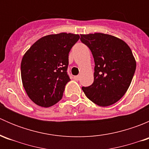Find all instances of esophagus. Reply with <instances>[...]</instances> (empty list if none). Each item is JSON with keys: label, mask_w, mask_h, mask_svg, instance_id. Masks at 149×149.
I'll list each match as a JSON object with an SVG mask.
<instances>
[{"label": "esophagus", "mask_w": 149, "mask_h": 149, "mask_svg": "<svg viewBox=\"0 0 149 149\" xmlns=\"http://www.w3.org/2000/svg\"><path fill=\"white\" fill-rule=\"evenodd\" d=\"M73 79H74L76 81H79V79H80V76H75L74 77H73Z\"/></svg>", "instance_id": "1"}]
</instances>
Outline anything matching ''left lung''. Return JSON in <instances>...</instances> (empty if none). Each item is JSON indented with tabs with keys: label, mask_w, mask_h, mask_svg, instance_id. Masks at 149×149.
Here are the masks:
<instances>
[{
	"label": "left lung",
	"mask_w": 149,
	"mask_h": 149,
	"mask_svg": "<svg viewBox=\"0 0 149 149\" xmlns=\"http://www.w3.org/2000/svg\"><path fill=\"white\" fill-rule=\"evenodd\" d=\"M80 40L90 49L95 63L94 82L82 90L99 106L113 104L125 94L136 71L131 49L120 39L102 33L81 34Z\"/></svg>",
	"instance_id": "1"
}]
</instances>
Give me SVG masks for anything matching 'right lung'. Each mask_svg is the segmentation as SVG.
I'll use <instances>...</instances> for the list:
<instances>
[{"label":"right lung","mask_w":149,"mask_h":149,"mask_svg":"<svg viewBox=\"0 0 149 149\" xmlns=\"http://www.w3.org/2000/svg\"><path fill=\"white\" fill-rule=\"evenodd\" d=\"M80 38L79 34L60 33L37 40L22 58L21 75L24 88L31 101L49 107L62 99L68 74V54Z\"/></svg>","instance_id":"1"}]
</instances>
